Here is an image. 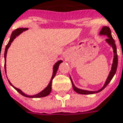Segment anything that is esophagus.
<instances>
[{"label":"esophagus","mask_w":123,"mask_h":123,"mask_svg":"<svg viewBox=\"0 0 123 123\" xmlns=\"http://www.w3.org/2000/svg\"><path fill=\"white\" fill-rule=\"evenodd\" d=\"M63 57H65V56H63Z\"/></svg>","instance_id":"1"}]
</instances>
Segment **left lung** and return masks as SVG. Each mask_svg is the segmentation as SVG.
<instances>
[{"label":"left lung","mask_w":123,"mask_h":123,"mask_svg":"<svg viewBox=\"0 0 123 123\" xmlns=\"http://www.w3.org/2000/svg\"><path fill=\"white\" fill-rule=\"evenodd\" d=\"M100 36H106L108 38L106 39V42L108 44L110 47H112L113 52V63L111 64V70L110 71L108 78H107L106 82L104 83V86L102 87V88L98 89V91H88V90H85V89H79L78 87L74 86L73 80H72L71 77L70 76V79L71 81L72 85H73V88L74 91H76V93H79V94H82V95H91V94H95V93H99L100 91H102L103 89L108 86L109 83L110 82L111 79L115 75L117 69V65H118V58H117V48H116V45L115 43V40L113 39L112 36H111V32L110 28L108 26H103L101 30L100 31L99 33Z\"/></svg>","instance_id":"obj_1"}]
</instances>
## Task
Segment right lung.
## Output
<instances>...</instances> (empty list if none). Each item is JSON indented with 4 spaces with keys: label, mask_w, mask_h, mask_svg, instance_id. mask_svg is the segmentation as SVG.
<instances>
[{
    "label": "right lung",
    "mask_w": 123,
    "mask_h": 123,
    "mask_svg": "<svg viewBox=\"0 0 123 123\" xmlns=\"http://www.w3.org/2000/svg\"><path fill=\"white\" fill-rule=\"evenodd\" d=\"M28 28H17L15 30H14L13 32L11 34V36H10V41H9V42L6 45V47L5 49V51H4V60H5V63H4V69H5V73H6V55H7V52H8V49H9V47H10V45L12 44L13 40H14L17 37L19 36V35L21 34V33H23V32H25L26 30H27ZM63 61L62 60H59L57 62L55 63L53 66V73H52V78L50 79V82L49 83V84L46 87H45V89L42 90V91L39 92V93L36 94V95H28L27 94H25V93L23 92V91H21L20 89H18V88H17L15 86H13L12 85V84L10 82V80H8V82L10 83V84L14 88L15 90L18 91L21 95H22L23 96H25L26 97H28V98H41V97H46V96H48L49 95L50 92H51V89H52V81L53 80V78H54V76L56 75V73H57V71H58V67H59V65L61 63H62Z\"/></svg>",
    "instance_id": "right-lung-1"
}]
</instances>
